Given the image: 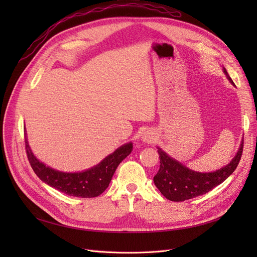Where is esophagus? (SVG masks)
<instances>
[{"label": "esophagus", "instance_id": "obj_1", "mask_svg": "<svg viewBox=\"0 0 257 257\" xmlns=\"http://www.w3.org/2000/svg\"><path fill=\"white\" fill-rule=\"evenodd\" d=\"M142 141L144 143H153L155 141V133L152 130L145 131L142 135Z\"/></svg>", "mask_w": 257, "mask_h": 257}]
</instances>
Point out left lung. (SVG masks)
<instances>
[{
    "mask_svg": "<svg viewBox=\"0 0 257 257\" xmlns=\"http://www.w3.org/2000/svg\"><path fill=\"white\" fill-rule=\"evenodd\" d=\"M221 67L229 82L235 85L225 67ZM157 148L160 154L161 165L158 174L153 178L154 184L167 199L172 201H183L204 195V194L214 189L215 186L224 182L234 173V170L239 164L241 154H242L243 139L241 141L238 151L227 165L216 169L214 172L208 173L192 170L183 165L182 163L170 157L165 151H163L160 147Z\"/></svg>",
    "mask_w": 257,
    "mask_h": 257,
    "instance_id": "8db88e82",
    "label": "left lung"
}]
</instances>
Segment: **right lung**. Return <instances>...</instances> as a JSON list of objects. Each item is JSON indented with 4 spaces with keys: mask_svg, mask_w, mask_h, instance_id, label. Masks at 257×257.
I'll use <instances>...</instances> for the list:
<instances>
[{
    "mask_svg": "<svg viewBox=\"0 0 257 257\" xmlns=\"http://www.w3.org/2000/svg\"><path fill=\"white\" fill-rule=\"evenodd\" d=\"M25 135L28 159L37 177L51 188L75 197L91 198L100 195L109 185L116 167L133 150V143L130 142L107 155L95 166L81 172L65 173L51 168L38 160L29 146L26 127Z\"/></svg>",
    "mask_w": 257,
    "mask_h": 257,
    "instance_id": "1",
    "label": "right lung"
}]
</instances>
